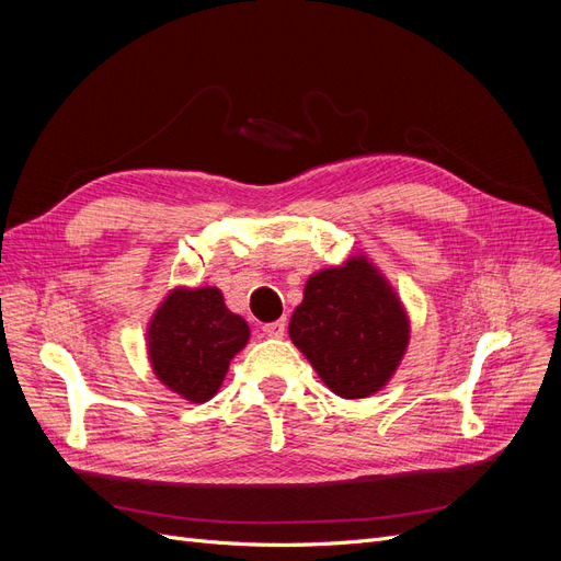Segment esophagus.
Masks as SVG:
<instances>
[{
    "instance_id": "obj_1",
    "label": "esophagus",
    "mask_w": 561,
    "mask_h": 561,
    "mask_svg": "<svg viewBox=\"0 0 561 561\" xmlns=\"http://www.w3.org/2000/svg\"><path fill=\"white\" fill-rule=\"evenodd\" d=\"M285 328H287V322H285V318H280V320H274V322H266V325H264L262 330H264L266 336L280 339V336L285 334Z\"/></svg>"
}]
</instances>
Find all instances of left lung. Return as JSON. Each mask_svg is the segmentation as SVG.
<instances>
[{
	"label": "left lung",
	"instance_id": "obj_1",
	"mask_svg": "<svg viewBox=\"0 0 561 561\" xmlns=\"http://www.w3.org/2000/svg\"><path fill=\"white\" fill-rule=\"evenodd\" d=\"M287 330L318 377L346 400L381 390L410 342L398 295L365 254L313 274Z\"/></svg>",
	"mask_w": 561,
	"mask_h": 561
}]
</instances>
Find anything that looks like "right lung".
Returning <instances> with one entry per match:
<instances>
[{
	"instance_id": "add662e5",
	"label": "right lung",
	"mask_w": 561,
	"mask_h": 561,
	"mask_svg": "<svg viewBox=\"0 0 561 561\" xmlns=\"http://www.w3.org/2000/svg\"><path fill=\"white\" fill-rule=\"evenodd\" d=\"M248 339V322L227 309L217 287H178L161 301L147 330L151 369L190 402H206L217 393Z\"/></svg>"
}]
</instances>
